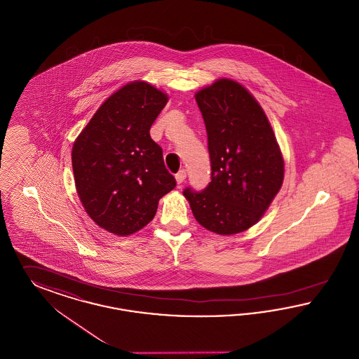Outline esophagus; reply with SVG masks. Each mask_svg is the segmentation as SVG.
Returning a JSON list of instances; mask_svg holds the SVG:
<instances>
[{
    "label": "esophagus",
    "mask_w": 359,
    "mask_h": 359,
    "mask_svg": "<svg viewBox=\"0 0 359 359\" xmlns=\"http://www.w3.org/2000/svg\"><path fill=\"white\" fill-rule=\"evenodd\" d=\"M175 177H176V182H177V184H182L184 180H186L187 172L184 170H180L179 172L175 175Z\"/></svg>",
    "instance_id": "34e87169"
}]
</instances>
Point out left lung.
<instances>
[{"label":"left lung","mask_w":359,"mask_h":359,"mask_svg":"<svg viewBox=\"0 0 359 359\" xmlns=\"http://www.w3.org/2000/svg\"><path fill=\"white\" fill-rule=\"evenodd\" d=\"M207 129L211 182L183 191L201 226L232 235L254 226L283 183V158L262 107L236 81L217 80L195 96Z\"/></svg>","instance_id":"left-lung-1"}]
</instances>
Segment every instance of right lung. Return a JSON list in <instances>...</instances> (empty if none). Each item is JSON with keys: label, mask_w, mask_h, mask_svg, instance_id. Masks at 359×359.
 Segmentation results:
<instances>
[{"label": "right lung", "mask_w": 359, "mask_h": 359, "mask_svg": "<svg viewBox=\"0 0 359 359\" xmlns=\"http://www.w3.org/2000/svg\"><path fill=\"white\" fill-rule=\"evenodd\" d=\"M168 97L144 81L118 89L73 144L80 201L101 229L116 235L142 230L156 215L160 198L176 180L149 129Z\"/></svg>", "instance_id": "obj_1"}]
</instances>
